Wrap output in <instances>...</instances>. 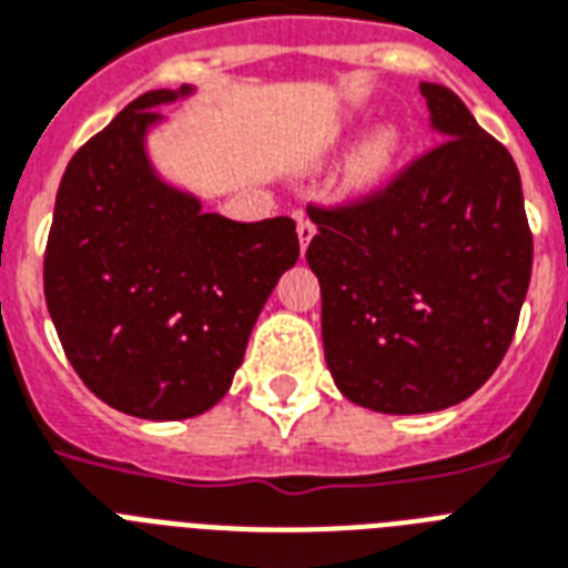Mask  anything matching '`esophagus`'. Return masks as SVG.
I'll list each match as a JSON object with an SVG mask.
<instances>
[{
	"instance_id": "34e87169",
	"label": "esophagus",
	"mask_w": 568,
	"mask_h": 568,
	"mask_svg": "<svg viewBox=\"0 0 568 568\" xmlns=\"http://www.w3.org/2000/svg\"><path fill=\"white\" fill-rule=\"evenodd\" d=\"M296 231H298V246H302V255H305L307 243H311L313 234H316V225H313V220L305 211H296Z\"/></svg>"
}]
</instances>
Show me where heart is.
Returning a JSON list of instances; mask_svg holds the SVG:
<instances>
[{"instance_id": "obj_1", "label": "heart", "mask_w": 568, "mask_h": 568, "mask_svg": "<svg viewBox=\"0 0 568 568\" xmlns=\"http://www.w3.org/2000/svg\"><path fill=\"white\" fill-rule=\"evenodd\" d=\"M389 155H393V138L389 134H378L366 143V149L361 152L355 163V179L361 184H369V181L381 179V172L387 170Z\"/></svg>"}]
</instances>
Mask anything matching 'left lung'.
<instances>
[{
  "mask_svg": "<svg viewBox=\"0 0 568 568\" xmlns=\"http://www.w3.org/2000/svg\"><path fill=\"white\" fill-rule=\"evenodd\" d=\"M419 90L437 143L361 196L307 207L325 361L348 402L378 413L443 410L484 387L534 263L510 152L455 90Z\"/></svg>",
  "mask_w": 568,
  "mask_h": 568,
  "instance_id": "8db88e82",
  "label": "left lung"
}]
</instances>
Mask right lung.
Returning a JSON list of instances; mask_svg holds the SVG:
<instances>
[{
	"mask_svg": "<svg viewBox=\"0 0 568 568\" xmlns=\"http://www.w3.org/2000/svg\"><path fill=\"white\" fill-rule=\"evenodd\" d=\"M187 90V88H184ZM149 90L72 155L54 199L43 293L84 387L140 419H190L229 393L263 302L298 261L290 216L234 222L149 170Z\"/></svg>",
	"mask_w": 568,
	"mask_h": 568,
	"instance_id": "add662e5",
	"label": "right lung"
}]
</instances>
